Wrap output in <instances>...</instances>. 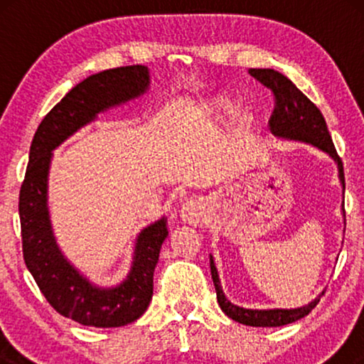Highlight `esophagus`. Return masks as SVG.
<instances>
[{
  "label": "esophagus",
  "mask_w": 364,
  "mask_h": 364,
  "mask_svg": "<svg viewBox=\"0 0 364 364\" xmlns=\"http://www.w3.org/2000/svg\"><path fill=\"white\" fill-rule=\"evenodd\" d=\"M181 217L188 223H200L205 218V205L200 200H187L181 208Z\"/></svg>",
  "instance_id": "esophagus-1"
}]
</instances>
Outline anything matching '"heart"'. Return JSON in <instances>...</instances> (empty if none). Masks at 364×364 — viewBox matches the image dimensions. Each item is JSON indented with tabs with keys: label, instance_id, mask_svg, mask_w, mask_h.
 Segmentation results:
<instances>
[{
	"label": "heart",
	"instance_id": "1",
	"mask_svg": "<svg viewBox=\"0 0 364 364\" xmlns=\"http://www.w3.org/2000/svg\"><path fill=\"white\" fill-rule=\"evenodd\" d=\"M222 106H223V104H220V107H222Z\"/></svg>",
	"mask_w": 364,
	"mask_h": 364
}]
</instances>
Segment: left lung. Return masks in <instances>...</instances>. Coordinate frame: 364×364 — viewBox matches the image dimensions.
I'll list each match as a JSON object with an SVG mask.
<instances>
[{
	"mask_svg": "<svg viewBox=\"0 0 364 364\" xmlns=\"http://www.w3.org/2000/svg\"><path fill=\"white\" fill-rule=\"evenodd\" d=\"M258 82H262L267 89H270L273 94V112L268 121L272 132L275 136L296 139V141L310 142L313 146L323 149L338 162V171H340V181L345 188V172H343L341 157L336 154V149L333 146L330 131H328L325 117L320 109L293 84L290 79L283 76L273 69H250L248 71ZM210 272L212 280L215 285L217 300L222 311L228 318L248 326H283L288 323H293L300 318L306 316L313 308L318 305L320 296L315 298L310 305L295 308V310H245L237 305H232L223 295L220 282H218V273L210 257Z\"/></svg>",
	"mask_w": 364,
	"mask_h": 364,
	"instance_id": "obj_1",
	"label": "left lung"
}]
</instances>
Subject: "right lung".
<instances>
[{"mask_svg": "<svg viewBox=\"0 0 364 364\" xmlns=\"http://www.w3.org/2000/svg\"><path fill=\"white\" fill-rule=\"evenodd\" d=\"M146 66H122L92 74L74 86L39 124L19 191L23 257L39 290L58 313L84 326L116 328L144 315L154 293V268L168 235L167 218L139 233L132 270L117 288L101 290L82 278L54 242L46 207L51 151L91 122L97 112L139 96L147 89Z\"/></svg>", "mask_w": 364, "mask_h": 364, "instance_id": "add662e5", "label": "right lung"}]
</instances>
